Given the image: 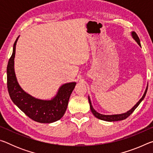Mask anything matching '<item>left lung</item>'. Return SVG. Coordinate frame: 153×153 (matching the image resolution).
Returning a JSON list of instances; mask_svg holds the SVG:
<instances>
[{
	"label": "left lung",
	"instance_id": "obj_1",
	"mask_svg": "<svg viewBox=\"0 0 153 153\" xmlns=\"http://www.w3.org/2000/svg\"><path fill=\"white\" fill-rule=\"evenodd\" d=\"M130 33H131V37H132L133 39L135 40L136 42L138 43V45L141 47L140 42V39H139L138 35L136 34V33L135 32H131ZM147 89H148V84H147L146 90H145L143 96H142V98L139 100V101L137 102L136 104L134 105L130 110L128 111L126 113H121V114H114V115H104V114H101V113H98L94 109V107H93V106L92 105L91 100H90V96H88V101H89V103H90V110H91L93 115H94L96 117L98 118V120L105 121H109V122H112V121H117L123 120H125V119H126L127 117H128L129 116L134 112V111L135 110L137 107H138V106L140 105V103L142 101V100H143V99L145 97V96H146Z\"/></svg>",
	"mask_w": 153,
	"mask_h": 153
}]
</instances>
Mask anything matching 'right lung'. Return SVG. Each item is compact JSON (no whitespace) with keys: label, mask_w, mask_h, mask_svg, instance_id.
Wrapping results in <instances>:
<instances>
[{"label":"right lung","mask_w":153,"mask_h":153,"mask_svg":"<svg viewBox=\"0 0 153 153\" xmlns=\"http://www.w3.org/2000/svg\"><path fill=\"white\" fill-rule=\"evenodd\" d=\"M19 36L15 40L13 53L7 69V88L12 101L32 120L42 123H51L60 120L65 113L69 97L76 82L62 84L56 94L51 99H40L24 91L17 82L15 72V56L16 45Z\"/></svg>","instance_id":"right-lung-1"}]
</instances>
